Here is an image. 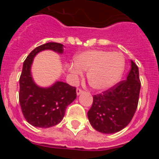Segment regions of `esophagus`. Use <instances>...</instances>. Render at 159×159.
<instances>
[{
    "mask_svg": "<svg viewBox=\"0 0 159 159\" xmlns=\"http://www.w3.org/2000/svg\"><path fill=\"white\" fill-rule=\"evenodd\" d=\"M83 92H84V91H83V90L81 89V88H77V89H76V94H77V95H80V94L82 93Z\"/></svg>",
    "mask_w": 159,
    "mask_h": 159,
    "instance_id": "esophagus-1",
    "label": "esophagus"
}]
</instances>
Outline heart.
<instances>
[{"label": "heart", "instance_id": "obj_1", "mask_svg": "<svg viewBox=\"0 0 159 159\" xmlns=\"http://www.w3.org/2000/svg\"><path fill=\"white\" fill-rule=\"evenodd\" d=\"M75 63L67 67L74 77L88 71L87 80L93 89L102 91L113 87L121 78L125 60L120 52L106 50H88L75 56Z\"/></svg>", "mask_w": 159, "mask_h": 159}]
</instances>
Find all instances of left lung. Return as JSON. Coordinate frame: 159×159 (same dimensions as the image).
I'll return each mask as SVG.
<instances>
[{
  "mask_svg": "<svg viewBox=\"0 0 159 159\" xmlns=\"http://www.w3.org/2000/svg\"><path fill=\"white\" fill-rule=\"evenodd\" d=\"M130 62L131 67L127 80L102 93L93 95V102L88 112V117L97 131L113 134L123 130L135 113L141 82L138 66L132 60Z\"/></svg>",
  "mask_w": 159,
  "mask_h": 159,
  "instance_id": "obj_1",
  "label": "left lung"
}]
</instances>
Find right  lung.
<instances>
[{"label":"right lung","instance_id":"obj_1","mask_svg":"<svg viewBox=\"0 0 159 159\" xmlns=\"http://www.w3.org/2000/svg\"><path fill=\"white\" fill-rule=\"evenodd\" d=\"M63 44L49 42L33 49L25 60L20 77L19 101L26 121L36 127L48 128L61 122L66 108L76 98V88L57 81L49 88H40L32 80L31 66L33 58L43 50L63 53Z\"/></svg>","mask_w":159,"mask_h":159}]
</instances>
